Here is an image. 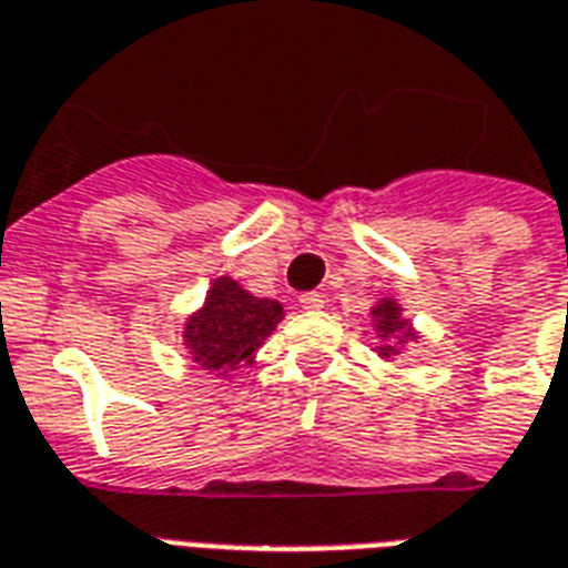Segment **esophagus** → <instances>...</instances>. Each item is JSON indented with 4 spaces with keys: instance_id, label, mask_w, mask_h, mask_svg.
<instances>
[{
    "instance_id": "esophagus-1",
    "label": "esophagus",
    "mask_w": 568,
    "mask_h": 568,
    "mask_svg": "<svg viewBox=\"0 0 568 568\" xmlns=\"http://www.w3.org/2000/svg\"><path fill=\"white\" fill-rule=\"evenodd\" d=\"M298 305L305 307V311H316V307L325 305V296L323 293H302V296H298Z\"/></svg>"
}]
</instances>
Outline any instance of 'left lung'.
<instances>
[{"mask_svg":"<svg viewBox=\"0 0 568 568\" xmlns=\"http://www.w3.org/2000/svg\"><path fill=\"white\" fill-rule=\"evenodd\" d=\"M373 320H376V328L382 332V337H388V334H403V337H412V328H408V323L399 316V307L397 302H382V305H376V311H373ZM382 355H390V353H397L394 346H379Z\"/></svg>","mask_w":568,"mask_h":568,"instance_id":"8db88e82","label":"left lung"}]
</instances>
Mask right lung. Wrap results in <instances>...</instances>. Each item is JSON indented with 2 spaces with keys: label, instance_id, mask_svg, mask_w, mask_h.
Returning a JSON list of instances; mask_svg holds the SVG:
<instances>
[{
  "label": "right lung",
  "instance_id": "add662e5",
  "mask_svg": "<svg viewBox=\"0 0 568 568\" xmlns=\"http://www.w3.org/2000/svg\"><path fill=\"white\" fill-rule=\"evenodd\" d=\"M284 307L272 298L245 293L236 281L219 278L206 293L204 307L183 328L186 346L204 371H236L252 362L254 349L281 323Z\"/></svg>",
  "mask_w": 568,
  "mask_h": 568
}]
</instances>
